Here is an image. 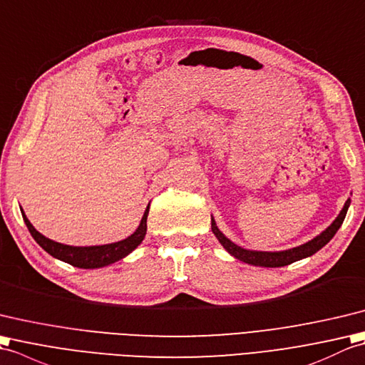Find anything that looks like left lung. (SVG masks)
I'll list each match as a JSON object with an SVG mask.
<instances>
[{
	"mask_svg": "<svg viewBox=\"0 0 365 365\" xmlns=\"http://www.w3.org/2000/svg\"><path fill=\"white\" fill-rule=\"evenodd\" d=\"M351 200L348 198L345 201V205L341 210V214L336 217V220L331 223L328 228L320 232L319 236H315L314 239H311L306 244L295 247V248H289V250H282V251H256V250H247L242 248L239 245L234 244L225 234L217 228V223L214 220V217L210 218V228H212L214 236L218 239V242L223 245V248L228 251L231 256H234L239 261L245 262V264H251V265H257V267H284L292 264L295 261H299V259L309 257L314 253H317L320 248L325 247L328 242L334 237V234L337 232V230L341 228V225L344 223V218L346 215V210L350 207Z\"/></svg>",
	"mask_w": 365,
	"mask_h": 365,
	"instance_id": "left-lung-1",
	"label": "left lung"
}]
</instances>
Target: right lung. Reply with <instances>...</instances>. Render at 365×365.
Here are the masks:
<instances>
[{
	"label": "right lung",
	"instance_id": "add662e5",
	"mask_svg": "<svg viewBox=\"0 0 365 365\" xmlns=\"http://www.w3.org/2000/svg\"><path fill=\"white\" fill-rule=\"evenodd\" d=\"M148 210H150V205L147 206V209H145L140 225L137 226V230L131 234V236H128L123 240L114 242V244L93 245V247H71V245L59 244V242H54L51 239L45 237L43 234H40L34 226L31 225L28 217L24 215L23 209H21V215H23L24 223L28 226L31 236L34 237V240L46 251L48 255H51L53 257L67 262L73 267H78V269H100V267L110 265L120 261V259L126 257L129 253H133V251L142 244V240L145 239V234H147Z\"/></svg>",
	"mask_w": 365,
	"mask_h": 365
}]
</instances>
